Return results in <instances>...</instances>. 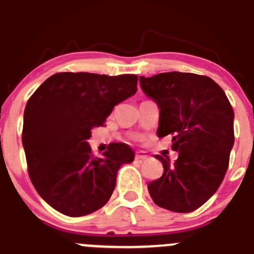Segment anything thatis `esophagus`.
Returning a JSON list of instances; mask_svg holds the SVG:
<instances>
[{"label": "esophagus", "mask_w": 254, "mask_h": 254, "mask_svg": "<svg viewBox=\"0 0 254 254\" xmlns=\"http://www.w3.org/2000/svg\"><path fill=\"white\" fill-rule=\"evenodd\" d=\"M135 159H136V160H140V161H142V160L149 159V156H147V155L145 154V152H142V151H137V152H136V155H135Z\"/></svg>", "instance_id": "obj_1"}]
</instances>
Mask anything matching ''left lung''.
Masks as SVG:
<instances>
[{"label":"left lung","mask_w":254,"mask_h":254,"mask_svg":"<svg viewBox=\"0 0 254 254\" xmlns=\"http://www.w3.org/2000/svg\"><path fill=\"white\" fill-rule=\"evenodd\" d=\"M160 109L157 136L172 135L179 157L156 155L164 174L147 185L152 201L174 212H192L217 191L235 144V113L222 88L205 75L169 72L140 77Z\"/></svg>","instance_id":"1"}]
</instances>
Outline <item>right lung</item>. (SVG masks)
Here are the masks:
<instances>
[{
    "instance_id": "right-lung-1",
    "label": "right lung",
    "mask_w": 254,
    "mask_h": 254,
    "mask_svg": "<svg viewBox=\"0 0 254 254\" xmlns=\"http://www.w3.org/2000/svg\"><path fill=\"white\" fill-rule=\"evenodd\" d=\"M136 85L134 74L57 73L28 99L22 131L28 174L54 210L79 217L109 201L118 170L134 161L135 152L127 144L113 142L95 157L88 140L115 105L136 93Z\"/></svg>"
}]
</instances>
